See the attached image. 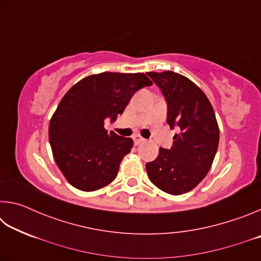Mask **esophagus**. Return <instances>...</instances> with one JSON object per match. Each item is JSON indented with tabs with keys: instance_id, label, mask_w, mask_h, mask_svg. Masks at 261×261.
Here are the masks:
<instances>
[{
	"instance_id": "34e87169",
	"label": "esophagus",
	"mask_w": 261,
	"mask_h": 261,
	"mask_svg": "<svg viewBox=\"0 0 261 261\" xmlns=\"http://www.w3.org/2000/svg\"><path fill=\"white\" fill-rule=\"evenodd\" d=\"M134 141H135L136 145H139V144H141V143H144L145 139H144L143 137H141L140 135H135V136H134Z\"/></svg>"
}]
</instances>
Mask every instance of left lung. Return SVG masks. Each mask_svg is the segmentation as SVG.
<instances>
[{
  "mask_svg": "<svg viewBox=\"0 0 261 261\" xmlns=\"http://www.w3.org/2000/svg\"><path fill=\"white\" fill-rule=\"evenodd\" d=\"M168 103L167 122L174 136L170 149L160 147L155 160L146 163L151 182L173 196L187 193L208 173L219 146L220 130L208 98L192 81L173 71L147 72Z\"/></svg>",
  "mask_w": 261,
  "mask_h": 261,
  "instance_id": "1",
  "label": "left lung"
}]
</instances>
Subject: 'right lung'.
Instances as JSON below:
<instances>
[{"label": "right lung", "instance_id": "obj_1", "mask_svg": "<svg viewBox=\"0 0 261 261\" xmlns=\"http://www.w3.org/2000/svg\"><path fill=\"white\" fill-rule=\"evenodd\" d=\"M152 84L140 72H101L83 78L62 98L48 136L56 165L72 187L91 192L115 179L134 140L108 132L103 121L116 120L136 91Z\"/></svg>", "mask_w": 261, "mask_h": 261}]
</instances>
